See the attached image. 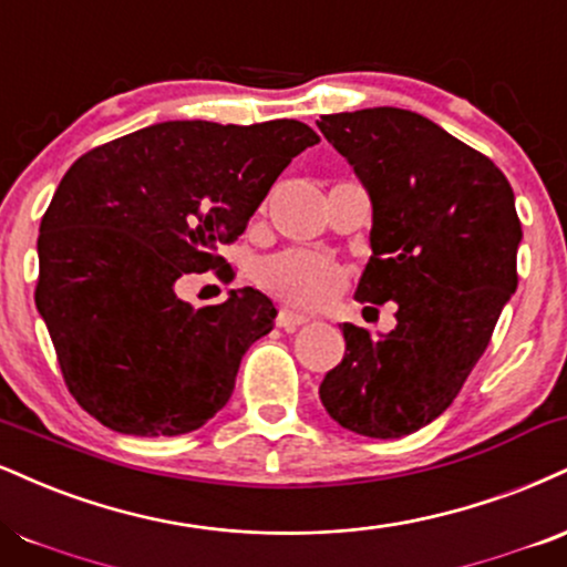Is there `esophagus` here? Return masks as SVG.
<instances>
[{
  "mask_svg": "<svg viewBox=\"0 0 567 567\" xmlns=\"http://www.w3.org/2000/svg\"><path fill=\"white\" fill-rule=\"evenodd\" d=\"M306 322H309V317H303V313H292L288 309L277 313V324L282 327V330H298V327H303Z\"/></svg>",
  "mask_w": 567,
  "mask_h": 567,
  "instance_id": "obj_1",
  "label": "esophagus"
}]
</instances>
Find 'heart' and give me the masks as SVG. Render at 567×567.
<instances>
[{"instance_id":"b5f03b06","label":"heart","mask_w":567,"mask_h":567,"mask_svg":"<svg viewBox=\"0 0 567 567\" xmlns=\"http://www.w3.org/2000/svg\"><path fill=\"white\" fill-rule=\"evenodd\" d=\"M258 282L292 309H319L346 285L343 266L311 250H282L264 258L256 269Z\"/></svg>"}]
</instances>
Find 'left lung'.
I'll list each match as a JSON object with an SVG mask.
<instances>
[{
    "instance_id": "8db88e82",
    "label": "left lung",
    "mask_w": 567,
    "mask_h": 567,
    "mask_svg": "<svg viewBox=\"0 0 567 567\" xmlns=\"http://www.w3.org/2000/svg\"><path fill=\"white\" fill-rule=\"evenodd\" d=\"M317 126L372 200L357 301L399 306L388 336L343 324L319 399L353 433L401 439L446 412L517 288L515 195L494 161L420 113L367 107Z\"/></svg>"
}]
</instances>
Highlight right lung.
I'll list each match as a JSON object with an SVG mask.
<instances>
[{
    "label": "right lung",
    "mask_w": 567,
    "mask_h": 567,
    "mask_svg": "<svg viewBox=\"0 0 567 567\" xmlns=\"http://www.w3.org/2000/svg\"><path fill=\"white\" fill-rule=\"evenodd\" d=\"M317 142L292 118L166 121L68 168L39 227L37 309L84 412L115 433L182 435L227 404L245 351L275 327V303L243 288L193 309L176 279L227 264L218 245L243 235Z\"/></svg>",
    "instance_id": "1"
}]
</instances>
